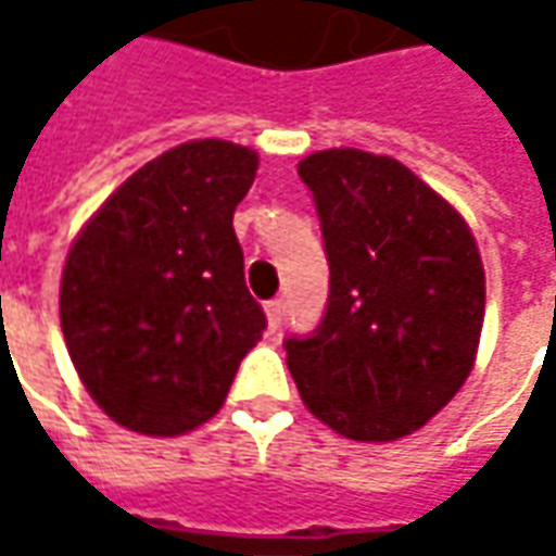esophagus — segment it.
I'll use <instances>...</instances> for the list:
<instances>
[{"label": "esophagus", "mask_w": 556, "mask_h": 556, "mask_svg": "<svg viewBox=\"0 0 556 556\" xmlns=\"http://www.w3.org/2000/svg\"><path fill=\"white\" fill-rule=\"evenodd\" d=\"M285 309H288V306H285V300H281V296H278V300H268L266 315H268V328H271V331H278V328H281V321H285Z\"/></svg>", "instance_id": "1"}]
</instances>
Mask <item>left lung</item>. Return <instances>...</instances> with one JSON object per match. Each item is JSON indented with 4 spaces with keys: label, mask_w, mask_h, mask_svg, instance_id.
Wrapping results in <instances>:
<instances>
[{
    "label": "left lung",
    "mask_w": 556,
    "mask_h": 556,
    "mask_svg": "<svg viewBox=\"0 0 556 556\" xmlns=\"http://www.w3.org/2000/svg\"><path fill=\"white\" fill-rule=\"evenodd\" d=\"M331 266L318 328L285 340L306 408L340 437L390 442L473 368L485 275L467 223L393 157L318 151L296 166Z\"/></svg>",
    "instance_id": "left-lung-1"
}]
</instances>
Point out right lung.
Wrapping results in <instances>:
<instances>
[{"label": "right lung", "instance_id": "obj_1", "mask_svg": "<svg viewBox=\"0 0 556 556\" xmlns=\"http://www.w3.org/2000/svg\"><path fill=\"white\" fill-rule=\"evenodd\" d=\"M256 166L241 144L185 141L119 185L71 247L61 331L79 380L119 427H201L266 331L231 225Z\"/></svg>", "mask_w": 556, "mask_h": 556}]
</instances>
